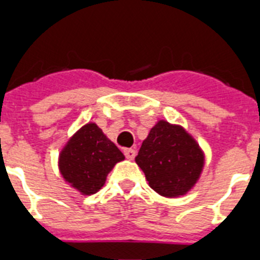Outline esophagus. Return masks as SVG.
<instances>
[{
	"label": "esophagus",
	"mask_w": 260,
	"mask_h": 260,
	"mask_svg": "<svg viewBox=\"0 0 260 260\" xmlns=\"http://www.w3.org/2000/svg\"><path fill=\"white\" fill-rule=\"evenodd\" d=\"M123 153H125L126 158H128V160H133L135 157V150H133V148H125Z\"/></svg>",
	"instance_id": "obj_1"
}]
</instances>
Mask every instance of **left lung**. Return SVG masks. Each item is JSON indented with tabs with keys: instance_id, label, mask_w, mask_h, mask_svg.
Listing matches in <instances>:
<instances>
[{
	"instance_id": "obj_1",
	"label": "left lung",
	"mask_w": 260,
	"mask_h": 260,
	"mask_svg": "<svg viewBox=\"0 0 260 260\" xmlns=\"http://www.w3.org/2000/svg\"><path fill=\"white\" fill-rule=\"evenodd\" d=\"M148 185L162 197L185 195L197 183L204 155L182 126L158 121L142 143L135 157Z\"/></svg>"
}]
</instances>
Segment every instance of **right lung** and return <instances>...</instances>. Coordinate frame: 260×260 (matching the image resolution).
I'll return each mask as SVG.
<instances>
[{"instance_id": "obj_1", "label": "right lung", "mask_w": 260, "mask_h": 260, "mask_svg": "<svg viewBox=\"0 0 260 260\" xmlns=\"http://www.w3.org/2000/svg\"><path fill=\"white\" fill-rule=\"evenodd\" d=\"M125 156L96 123H87L69 139L59 153L62 177L83 195L95 194L107 176Z\"/></svg>"}]
</instances>
